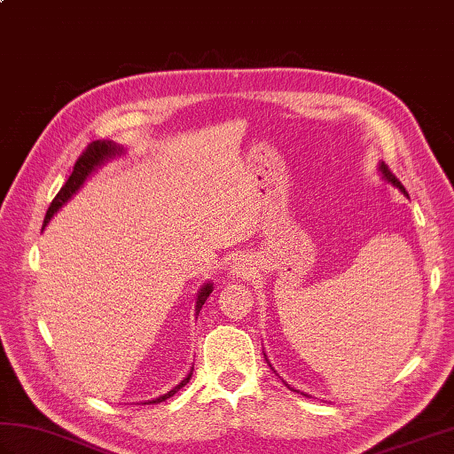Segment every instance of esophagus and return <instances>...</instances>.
Segmentation results:
<instances>
[{
  "instance_id": "obj_1",
  "label": "esophagus",
  "mask_w": 454,
  "mask_h": 454,
  "mask_svg": "<svg viewBox=\"0 0 454 454\" xmlns=\"http://www.w3.org/2000/svg\"><path fill=\"white\" fill-rule=\"evenodd\" d=\"M244 269H246L244 265H239V263H238V267H236V273H244Z\"/></svg>"
}]
</instances>
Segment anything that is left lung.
<instances>
[{
	"instance_id": "obj_1",
	"label": "left lung",
	"mask_w": 454,
	"mask_h": 454,
	"mask_svg": "<svg viewBox=\"0 0 454 454\" xmlns=\"http://www.w3.org/2000/svg\"><path fill=\"white\" fill-rule=\"evenodd\" d=\"M380 171H382V176L387 177V181H390L394 187H398V189L403 192V195H406V189H403V185H402V183L396 179V176H394V173L388 169L387 163H380Z\"/></svg>"
}]
</instances>
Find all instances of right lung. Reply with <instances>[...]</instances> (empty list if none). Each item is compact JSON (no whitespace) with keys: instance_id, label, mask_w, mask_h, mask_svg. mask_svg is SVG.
<instances>
[{"instance_id":"right-lung-1","label":"right lung","mask_w":454,"mask_h":454,"mask_svg":"<svg viewBox=\"0 0 454 454\" xmlns=\"http://www.w3.org/2000/svg\"><path fill=\"white\" fill-rule=\"evenodd\" d=\"M121 152H122L121 146H117V144L111 142V140H95V142H91L90 146L82 152V156H80L78 160H75V166H74L72 176L67 177L66 185H64L60 191H58V195H56L54 200L51 202V207H48L46 216H44L43 230H44V226L48 224V222H51V218L54 216V212H56L58 208H60V207L64 205V202H66L67 199H70V197L74 195V192L83 185V181L88 179L90 173H91L95 168H98V166H101V163H103L105 160L117 156V153H121ZM210 293H212V285H210V283H207L205 286L200 288V293H199V296H197V308H195L197 314H199V310L202 308V304L207 302V298L210 296ZM191 374H192V372H189L187 379H183L176 388L169 390L168 394H163V396H160V398H156V400L148 402V403H158V402H163V400H168L169 396H173V394H176L179 388H183V387H185V384L189 382Z\"/></svg>"}]
</instances>
